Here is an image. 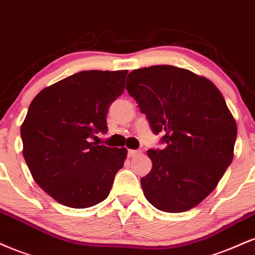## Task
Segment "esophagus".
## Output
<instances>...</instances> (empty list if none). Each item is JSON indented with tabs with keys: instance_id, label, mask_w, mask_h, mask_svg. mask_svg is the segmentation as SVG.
<instances>
[{
	"instance_id": "1",
	"label": "esophagus",
	"mask_w": 255,
	"mask_h": 255,
	"mask_svg": "<svg viewBox=\"0 0 255 255\" xmlns=\"http://www.w3.org/2000/svg\"><path fill=\"white\" fill-rule=\"evenodd\" d=\"M140 152H142L140 150H132V149H131V150L128 151V157H134V156H138Z\"/></svg>"
}]
</instances>
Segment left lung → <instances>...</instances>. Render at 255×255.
<instances>
[{
    "label": "left lung",
    "mask_w": 255,
    "mask_h": 255,
    "mask_svg": "<svg viewBox=\"0 0 255 255\" xmlns=\"http://www.w3.org/2000/svg\"><path fill=\"white\" fill-rule=\"evenodd\" d=\"M127 91L144 113L163 149L140 179L146 200L158 210L184 212L210 194L234 157L235 119L210 80L173 65L128 74Z\"/></svg>",
    "instance_id": "obj_1"
}]
</instances>
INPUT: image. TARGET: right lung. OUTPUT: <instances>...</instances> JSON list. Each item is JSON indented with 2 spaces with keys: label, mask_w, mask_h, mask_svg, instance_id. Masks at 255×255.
Returning a JSON list of instances; mask_svg holds the SVG:
<instances>
[{
  "label": "right lung",
  "mask_w": 255,
  "mask_h": 255,
  "mask_svg": "<svg viewBox=\"0 0 255 255\" xmlns=\"http://www.w3.org/2000/svg\"><path fill=\"white\" fill-rule=\"evenodd\" d=\"M127 75L80 71L32 100L21 125L22 154L33 179L56 202L85 209L109 197L128 151L92 138L107 132V111L124 93Z\"/></svg>",
  "instance_id": "add662e5"
}]
</instances>
